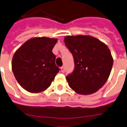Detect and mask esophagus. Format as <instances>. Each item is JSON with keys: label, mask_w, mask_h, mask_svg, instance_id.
<instances>
[{"label": "esophagus", "mask_w": 127, "mask_h": 127, "mask_svg": "<svg viewBox=\"0 0 127 127\" xmlns=\"http://www.w3.org/2000/svg\"><path fill=\"white\" fill-rule=\"evenodd\" d=\"M61 71H62V72L63 73L64 71V66H62V67H61Z\"/></svg>", "instance_id": "esophagus-1"}]
</instances>
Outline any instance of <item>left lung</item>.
Masks as SVG:
<instances>
[{"label":"left lung","instance_id":"left-lung-1","mask_svg":"<svg viewBox=\"0 0 127 127\" xmlns=\"http://www.w3.org/2000/svg\"><path fill=\"white\" fill-rule=\"evenodd\" d=\"M64 41L75 64L73 71L66 77L69 86L79 94L96 92L107 82L112 69L109 49L90 36H66Z\"/></svg>","mask_w":127,"mask_h":127}]
</instances>
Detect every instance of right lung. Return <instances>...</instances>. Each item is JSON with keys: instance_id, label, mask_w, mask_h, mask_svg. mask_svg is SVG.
Listing matches in <instances>:
<instances>
[{"instance_id": "obj_1", "label": "right lung", "mask_w": 127, "mask_h": 127, "mask_svg": "<svg viewBox=\"0 0 127 127\" xmlns=\"http://www.w3.org/2000/svg\"><path fill=\"white\" fill-rule=\"evenodd\" d=\"M58 39L37 37L30 39L15 52L11 63L19 85L31 93L45 91L60 69L56 65L52 49Z\"/></svg>"}]
</instances>
